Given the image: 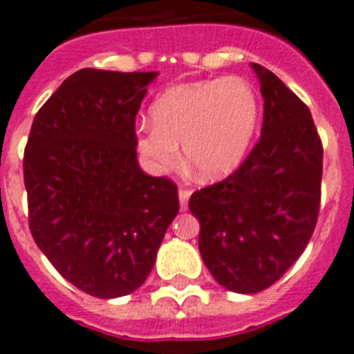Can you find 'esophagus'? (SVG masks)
<instances>
[{"mask_svg":"<svg viewBox=\"0 0 354 354\" xmlns=\"http://www.w3.org/2000/svg\"><path fill=\"white\" fill-rule=\"evenodd\" d=\"M178 196H180V207L185 210L187 205H189V198H191V191L189 189H180Z\"/></svg>","mask_w":354,"mask_h":354,"instance_id":"esophagus-1","label":"esophagus"}]
</instances>
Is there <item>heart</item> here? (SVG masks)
Wrapping results in <instances>:
<instances>
[{
	"label": "heart",
	"mask_w": 354,
	"mask_h": 354,
	"mask_svg": "<svg viewBox=\"0 0 354 354\" xmlns=\"http://www.w3.org/2000/svg\"><path fill=\"white\" fill-rule=\"evenodd\" d=\"M153 127H142L136 147L153 171L183 160L201 180L232 174L259 127L261 106L254 86L241 77L182 82L169 86L149 108Z\"/></svg>",
	"instance_id": "heart-1"
}]
</instances>
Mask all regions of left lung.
<instances>
[{"mask_svg": "<svg viewBox=\"0 0 354 354\" xmlns=\"http://www.w3.org/2000/svg\"><path fill=\"white\" fill-rule=\"evenodd\" d=\"M264 99L261 140L223 182L196 191L200 254L236 293L272 286L295 263L317 225L322 142L311 113L275 73L252 62Z\"/></svg>", "mask_w": 354, "mask_h": 354, "instance_id": "1", "label": "left lung"}]
</instances>
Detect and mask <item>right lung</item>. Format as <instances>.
<instances>
[{
    "instance_id": "add662e5",
    "label": "right lung",
    "mask_w": 354,
    "mask_h": 354,
    "mask_svg": "<svg viewBox=\"0 0 354 354\" xmlns=\"http://www.w3.org/2000/svg\"><path fill=\"white\" fill-rule=\"evenodd\" d=\"M156 71L82 68L44 102L23 158L35 245L99 299L144 284L180 210L176 185L136 160L135 118Z\"/></svg>"
}]
</instances>
